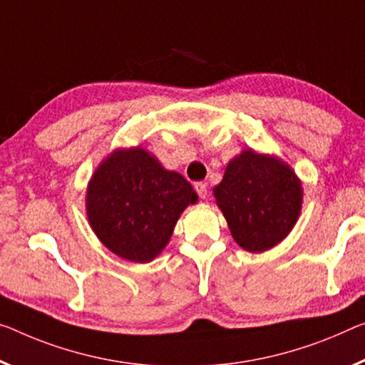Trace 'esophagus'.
Wrapping results in <instances>:
<instances>
[{
	"mask_svg": "<svg viewBox=\"0 0 365 365\" xmlns=\"http://www.w3.org/2000/svg\"><path fill=\"white\" fill-rule=\"evenodd\" d=\"M194 189H195V192L199 194L200 199H205L207 197V184L205 182H195L194 184Z\"/></svg>",
	"mask_w": 365,
	"mask_h": 365,
	"instance_id": "34e87169",
	"label": "esophagus"
}]
</instances>
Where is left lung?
Wrapping results in <instances>:
<instances>
[{"mask_svg":"<svg viewBox=\"0 0 365 365\" xmlns=\"http://www.w3.org/2000/svg\"><path fill=\"white\" fill-rule=\"evenodd\" d=\"M214 197L238 246L264 253L292 232L304 187L285 161L246 148L228 161Z\"/></svg>","mask_w":365,"mask_h":365,"instance_id":"left-lung-1","label":"left lung"}]
</instances>
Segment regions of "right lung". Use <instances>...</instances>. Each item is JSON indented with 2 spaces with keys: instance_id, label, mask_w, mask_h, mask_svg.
I'll return each mask as SVG.
<instances>
[{
  "instance_id": "right-lung-1",
  "label": "right lung",
  "mask_w": 365,
  "mask_h": 365,
  "mask_svg": "<svg viewBox=\"0 0 365 365\" xmlns=\"http://www.w3.org/2000/svg\"><path fill=\"white\" fill-rule=\"evenodd\" d=\"M197 199L187 179L148 150L117 148L89 179L86 215L106 248L143 264L166 248L184 209Z\"/></svg>"
}]
</instances>
